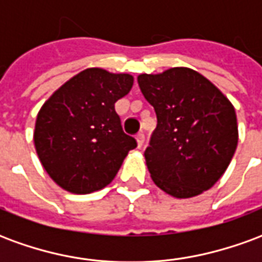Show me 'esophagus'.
Here are the masks:
<instances>
[{
	"instance_id": "1",
	"label": "esophagus",
	"mask_w": 262,
	"mask_h": 262,
	"mask_svg": "<svg viewBox=\"0 0 262 262\" xmlns=\"http://www.w3.org/2000/svg\"><path fill=\"white\" fill-rule=\"evenodd\" d=\"M136 142L137 147H142L143 143H144V135H143V132H140V133H137L136 135Z\"/></svg>"
}]
</instances>
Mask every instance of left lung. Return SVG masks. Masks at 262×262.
I'll return each instance as SVG.
<instances>
[{
  "instance_id": "8db88e82",
  "label": "left lung",
  "mask_w": 262,
  "mask_h": 262,
  "mask_svg": "<svg viewBox=\"0 0 262 262\" xmlns=\"http://www.w3.org/2000/svg\"><path fill=\"white\" fill-rule=\"evenodd\" d=\"M157 127L144 151L154 184L174 198L205 192L225 174L236 151L234 106L210 81L188 67L140 74Z\"/></svg>"
}]
</instances>
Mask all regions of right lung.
Instances as JSON below:
<instances>
[{
  "label": "right lung",
  "mask_w": 262,
  "mask_h": 262,
  "mask_svg": "<svg viewBox=\"0 0 262 262\" xmlns=\"http://www.w3.org/2000/svg\"><path fill=\"white\" fill-rule=\"evenodd\" d=\"M132 86L133 75L91 67L66 81L43 103L33 142L43 168L59 187L91 193L112 182L137 146L115 111V102Z\"/></svg>",
  "instance_id": "add662e5"
}]
</instances>
